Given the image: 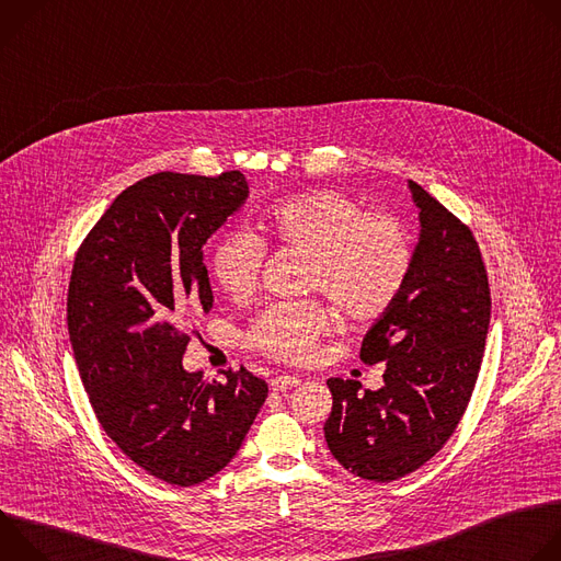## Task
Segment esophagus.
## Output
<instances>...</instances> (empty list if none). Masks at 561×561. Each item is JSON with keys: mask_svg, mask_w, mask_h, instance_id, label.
I'll return each instance as SVG.
<instances>
[{"mask_svg": "<svg viewBox=\"0 0 561 561\" xmlns=\"http://www.w3.org/2000/svg\"><path fill=\"white\" fill-rule=\"evenodd\" d=\"M295 386H299V379L293 377V375H277V377L271 379V388L275 392H286V390H290Z\"/></svg>", "mask_w": 561, "mask_h": 561, "instance_id": "1", "label": "esophagus"}]
</instances>
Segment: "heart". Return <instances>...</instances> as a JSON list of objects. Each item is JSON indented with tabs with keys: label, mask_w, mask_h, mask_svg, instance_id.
Wrapping results in <instances>:
<instances>
[{
	"label": "heart",
	"mask_w": 561,
	"mask_h": 561,
	"mask_svg": "<svg viewBox=\"0 0 561 561\" xmlns=\"http://www.w3.org/2000/svg\"><path fill=\"white\" fill-rule=\"evenodd\" d=\"M260 237L226 230L210 249V273L219 288L249 297L260 279L266 249L306 260L304 284L324 293L351 319H370L388 310L404 290L413 249L407 228L388 213H366L340 191H317L268 210ZM331 327L319 301L268 306L249 331V344L279 362L301 364Z\"/></svg>",
	"instance_id": "1"
}]
</instances>
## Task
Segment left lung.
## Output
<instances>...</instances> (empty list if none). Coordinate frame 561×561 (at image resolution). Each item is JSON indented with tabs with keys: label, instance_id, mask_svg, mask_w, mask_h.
<instances>
[{
	"label": "left lung",
	"instance_id": "left-lung-1",
	"mask_svg": "<svg viewBox=\"0 0 561 561\" xmlns=\"http://www.w3.org/2000/svg\"><path fill=\"white\" fill-rule=\"evenodd\" d=\"M420 242L404 290L362 342L364 364H383V386L331 377L324 437L333 457L370 482L424 466L457 428L482 366L491 290L468 226L409 182Z\"/></svg>",
	"mask_w": 561,
	"mask_h": 561
}]
</instances>
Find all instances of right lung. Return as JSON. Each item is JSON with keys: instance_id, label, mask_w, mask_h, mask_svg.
<instances>
[{"instance_id": "right-lung-1", "label": "right lung", "mask_w": 561, "mask_h": 561, "mask_svg": "<svg viewBox=\"0 0 561 561\" xmlns=\"http://www.w3.org/2000/svg\"><path fill=\"white\" fill-rule=\"evenodd\" d=\"M247 197L239 171L150 175L115 197L75 255L66 319L91 407L130 461L173 486L217 474L268 394L244 366L202 381L182 364L188 312L213 306L204 244Z\"/></svg>"}]
</instances>
